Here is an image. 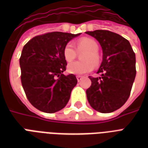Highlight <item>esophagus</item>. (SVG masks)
<instances>
[{"label":"esophagus","instance_id":"esophagus-1","mask_svg":"<svg viewBox=\"0 0 148 148\" xmlns=\"http://www.w3.org/2000/svg\"><path fill=\"white\" fill-rule=\"evenodd\" d=\"M76 77H77V81H78V82L79 81H81V79L83 78V77L81 76V75H77Z\"/></svg>","mask_w":148,"mask_h":148}]
</instances>
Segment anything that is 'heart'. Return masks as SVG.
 Returning <instances> with one entry per match:
<instances>
[{
	"instance_id": "b5f03b06",
	"label": "heart",
	"mask_w": 148,
	"mask_h": 148,
	"mask_svg": "<svg viewBox=\"0 0 148 148\" xmlns=\"http://www.w3.org/2000/svg\"><path fill=\"white\" fill-rule=\"evenodd\" d=\"M77 51L86 50L81 54V60H76L70 63L67 65V71L71 74H84L91 71L95 68V64H99L98 50L99 45L97 42L92 38H83L79 39L76 42ZM63 55L67 62H70L75 58L77 51L74 45L68 42L63 50Z\"/></svg>"
}]
</instances>
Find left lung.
<instances>
[{
	"instance_id": "8db88e82",
	"label": "left lung",
	"mask_w": 148,
	"mask_h": 148,
	"mask_svg": "<svg viewBox=\"0 0 148 148\" xmlns=\"http://www.w3.org/2000/svg\"><path fill=\"white\" fill-rule=\"evenodd\" d=\"M100 43L103 60L97 74L89 77L91 85L86 90L87 98L95 110L110 113L127 101L136 76L135 53L127 39L106 30L87 31Z\"/></svg>"
}]
</instances>
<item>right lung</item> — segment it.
Returning a JSON list of instances; mask_svg holds the SVG:
<instances>
[{
    "label": "right lung",
    "mask_w": 148,
    "mask_h": 148,
    "mask_svg": "<svg viewBox=\"0 0 148 148\" xmlns=\"http://www.w3.org/2000/svg\"><path fill=\"white\" fill-rule=\"evenodd\" d=\"M79 34L48 32L33 38L23 47L20 58L22 86L30 103L40 111L57 112L69 101L77 80L74 74H63L67 66L63 50Z\"/></svg>",
    "instance_id": "obj_1"
}]
</instances>
